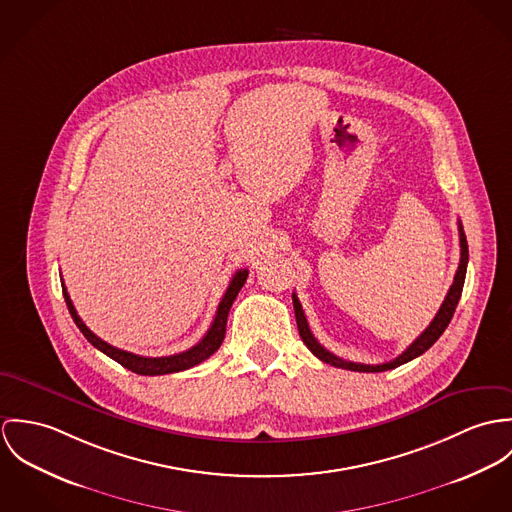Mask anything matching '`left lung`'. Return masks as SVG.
<instances>
[{
  "label": "left lung",
  "mask_w": 512,
  "mask_h": 512,
  "mask_svg": "<svg viewBox=\"0 0 512 512\" xmlns=\"http://www.w3.org/2000/svg\"><path fill=\"white\" fill-rule=\"evenodd\" d=\"M457 229H459V247H461V257H459V267L455 271L454 284L450 286L448 294H446V300L442 302L438 314L434 316V320L430 322V326L412 341L398 357H395L393 361H387V363H379V365H365V363H353V361H345L338 355L330 353L326 347H322L318 340L312 336L310 328H308V322H306V316H304V310L296 298V294H292V304H294V314H296V326H298V332H300V338L306 343V347L318 357L322 359L324 363H330L334 367H340V369H347V371H359V373H381V371H389V369H395L398 365H404L408 361H412L414 357L422 355L424 351H428L438 338L444 334V330L448 328V324L452 322V316H454L455 306L461 298V290H463V283H465V271H467V261H469V251H467V239H465V233H463V226L461 222H457Z\"/></svg>",
  "instance_id": "1"
}]
</instances>
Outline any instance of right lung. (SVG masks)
Here are the masks:
<instances>
[{"instance_id": "obj_1", "label": "right lung", "mask_w": 512, "mask_h": 512, "mask_svg": "<svg viewBox=\"0 0 512 512\" xmlns=\"http://www.w3.org/2000/svg\"><path fill=\"white\" fill-rule=\"evenodd\" d=\"M247 275L249 271L247 269H239L233 279L229 281L228 290L224 294V298L220 300L218 304V310H216V316H214V322L210 326V330L206 332V336L202 340L198 341L194 347L182 351V353H176V355H169V357H143V355H135V353H129V351H123V349H117L114 345L106 343L104 340H100L84 322L82 318L78 316L68 292H66V286L62 283V294H64V302L68 306V312L74 320V324L78 326V330L84 334V338L90 341L96 349H100L102 353H106L108 357H112L114 361H117L119 365H123L125 369L137 373V375H167V373H178V371H184V369H190L202 361H206L214 351L220 349L222 341L226 338V324H228V314L235 296L239 294L241 286L247 281Z\"/></svg>"}]
</instances>
